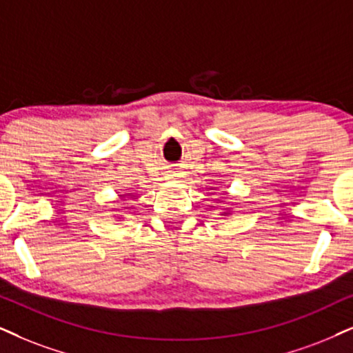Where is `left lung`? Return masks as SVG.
Here are the masks:
<instances>
[{"label":"left lung","instance_id":"8db88e82","mask_svg":"<svg viewBox=\"0 0 353 353\" xmlns=\"http://www.w3.org/2000/svg\"><path fill=\"white\" fill-rule=\"evenodd\" d=\"M223 215H228V212H226V213H223Z\"/></svg>","mask_w":353,"mask_h":353}]
</instances>
